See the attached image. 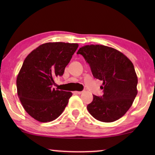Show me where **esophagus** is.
Here are the masks:
<instances>
[{"label":"esophagus","mask_w":155,"mask_h":155,"mask_svg":"<svg viewBox=\"0 0 155 155\" xmlns=\"http://www.w3.org/2000/svg\"><path fill=\"white\" fill-rule=\"evenodd\" d=\"M74 93H75V94H82V92H79V91H75Z\"/></svg>","instance_id":"1"}]
</instances>
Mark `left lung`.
Returning <instances> with one entry per match:
<instances>
[{"mask_svg":"<svg viewBox=\"0 0 155 155\" xmlns=\"http://www.w3.org/2000/svg\"><path fill=\"white\" fill-rule=\"evenodd\" d=\"M90 65L92 75L102 80L104 94L93 95L87 109L94 118L110 123L119 119L128 111L137 94V77L128 57L115 48L91 44L80 48Z\"/></svg>","mask_w":155,"mask_h":155,"instance_id":"1","label":"left lung"}]
</instances>
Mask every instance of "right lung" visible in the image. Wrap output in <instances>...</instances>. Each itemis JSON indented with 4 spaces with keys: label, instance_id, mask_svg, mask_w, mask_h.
I'll return each instance as SVG.
<instances>
[{
    "label": "right lung",
    "instance_id": "right-lung-1",
    "mask_svg": "<svg viewBox=\"0 0 155 155\" xmlns=\"http://www.w3.org/2000/svg\"><path fill=\"white\" fill-rule=\"evenodd\" d=\"M78 44L48 42L25 59L17 77L18 94L27 113L39 122L52 121L66 107L72 92L52 87L77 50Z\"/></svg>",
    "mask_w": 155,
    "mask_h": 155
}]
</instances>
